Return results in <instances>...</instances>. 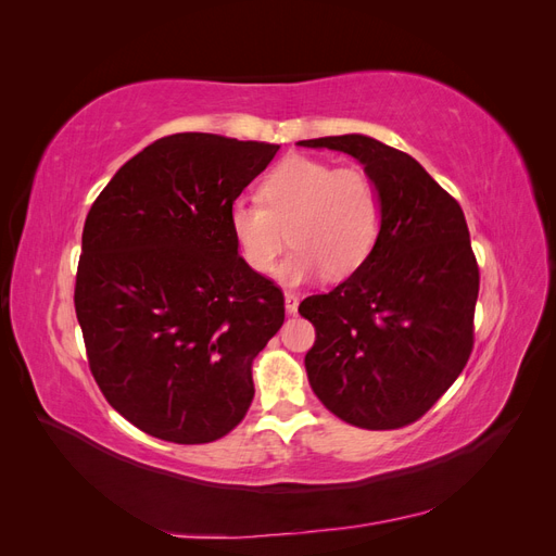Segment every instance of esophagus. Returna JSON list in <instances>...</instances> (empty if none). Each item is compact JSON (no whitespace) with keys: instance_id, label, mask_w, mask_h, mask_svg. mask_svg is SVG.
<instances>
[{"instance_id":"1","label":"esophagus","mask_w":556,"mask_h":556,"mask_svg":"<svg viewBox=\"0 0 556 556\" xmlns=\"http://www.w3.org/2000/svg\"><path fill=\"white\" fill-rule=\"evenodd\" d=\"M296 308H299V299L292 292H285V311H288L290 315H294Z\"/></svg>"}]
</instances>
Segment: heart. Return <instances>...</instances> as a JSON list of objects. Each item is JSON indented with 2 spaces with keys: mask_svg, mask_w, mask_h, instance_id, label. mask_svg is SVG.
Listing matches in <instances>:
<instances>
[{
  "mask_svg": "<svg viewBox=\"0 0 556 556\" xmlns=\"http://www.w3.org/2000/svg\"><path fill=\"white\" fill-rule=\"evenodd\" d=\"M227 225L243 262L264 274L285 243L292 252L278 266V280L304 285L345 278L371 257L382 231V199L359 169H336L325 160L292 155L260 182V201H237Z\"/></svg>",
  "mask_w": 556,
  "mask_h": 556,
  "instance_id": "b5f03b06",
  "label": "heart"
}]
</instances>
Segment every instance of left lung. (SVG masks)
<instances>
[{
    "label": "left lung",
    "instance_id": "1",
    "mask_svg": "<svg viewBox=\"0 0 556 556\" xmlns=\"http://www.w3.org/2000/svg\"><path fill=\"white\" fill-rule=\"evenodd\" d=\"M296 146L355 157L382 199L371 257L329 294L301 301L317 333L308 382L348 425L406 427L447 392L473 350L480 271L464 211L417 160L364 134Z\"/></svg>",
    "mask_w": 556,
    "mask_h": 556
}]
</instances>
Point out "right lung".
Segmentation results:
<instances>
[{
  "instance_id": "obj_1",
  "label": "right lung",
  "mask_w": 556,
  "mask_h": 556,
  "mask_svg": "<svg viewBox=\"0 0 556 556\" xmlns=\"http://www.w3.org/2000/svg\"><path fill=\"white\" fill-rule=\"evenodd\" d=\"M276 143L185 131L125 162L83 227L76 317L106 401L155 439H223L285 299L243 262L227 213Z\"/></svg>"
}]
</instances>
